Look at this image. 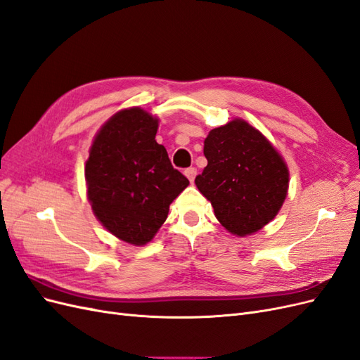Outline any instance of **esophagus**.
Masks as SVG:
<instances>
[{"label":"esophagus","instance_id":"esophagus-1","mask_svg":"<svg viewBox=\"0 0 360 360\" xmlns=\"http://www.w3.org/2000/svg\"><path fill=\"white\" fill-rule=\"evenodd\" d=\"M184 176H186V177L191 180V183H193L195 177H197V168L191 167V168H188V169H184Z\"/></svg>","mask_w":360,"mask_h":360}]
</instances>
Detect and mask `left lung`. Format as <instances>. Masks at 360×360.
Listing matches in <instances>:
<instances>
[{"instance_id": "1", "label": "left lung", "mask_w": 360, "mask_h": 360, "mask_svg": "<svg viewBox=\"0 0 360 360\" xmlns=\"http://www.w3.org/2000/svg\"><path fill=\"white\" fill-rule=\"evenodd\" d=\"M204 156L207 167L195 184L231 234L257 233L278 214L288 168L259 130L240 118L216 127L204 141Z\"/></svg>"}]
</instances>
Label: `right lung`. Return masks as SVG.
<instances>
[{"label": "right lung", "mask_w": 360, "mask_h": 360, "mask_svg": "<svg viewBox=\"0 0 360 360\" xmlns=\"http://www.w3.org/2000/svg\"><path fill=\"white\" fill-rule=\"evenodd\" d=\"M159 122L141 108L112 115L85 163L86 195L97 219L120 240L143 246L167 221L189 180L156 143Z\"/></svg>", "instance_id": "right-lung-1"}]
</instances>
